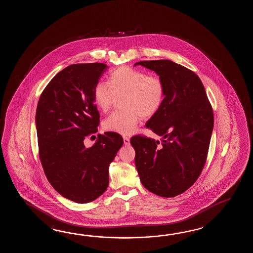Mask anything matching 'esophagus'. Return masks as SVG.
<instances>
[{
    "instance_id": "34e87169",
    "label": "esophagus",
    "mask_w": 253,
    "mask_h": 253,
    "mask_svg": "<svg viewBox=\"0 0 253 253\" xmlns=\"http://www.w3.org/2000/svg\"><path fill=\"white\" fill-rule=\"evenodd\" d=\"M123 139H124L125 145H130V138H129L128 136H123Z\"/></svg>"
}]
</instances>
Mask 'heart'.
I'll return each mask as SVG.
<instances>
[{
	"label": "heart",
	"mask_w": 253,
	"mask_h": 253,
	"mask_svg": "<svg viewBox=\"0 0 253 253\" xmlns=\"http://www.w3.org/2000/svg\"><path fill=\"white\" fill-rule=\"evenodd\" d=\"M166 85L159 76L148 75L144 70L122 66L110 71L107 82L97 84L94 99L97 107L107 113L121 98L122 112L110 115L103 123L107 131L130 134L141 117L149 119L161 108L166 97Z\"/></svg>",
	"instance_id": "1"
}]
</instances>
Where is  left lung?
Segmentation results:
<instances>
[{
    "label": "left lung",
    "instance_id": "8db88e82",
    "mask_svg": "<svg viewBox=\"0 0 253 253\" xmlns=\"http://www.w3.org/2000/svg\"><path fill=\"white\" fill-rule=\"evenodd\" d=\"M163 79L166 97L146 127L162 142L142 134L130 142L140 181L151 193L174 197L188 190L201 174L207 159L213 128V112L205 86L194 71L172 60L136 62Z\"/></svg>",
    "mask_w": 253,
    "mask_h": 253
}]
</instances>
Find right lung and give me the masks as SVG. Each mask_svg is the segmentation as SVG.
<instances>
[{
  "label": "right lung",
  "mask_w": 253,
  "mask_h": 253,
  "mask_svg": "<svg viewBox=\"0 0 253 253\" xmlns=\"http://www.w3.org/2000/svg\"><path fill=\"white\" fill-rule=\"evenodd\" d=\"M108 68L104 63L65 68L44 88L36 110L44 173L60 195L78 204L92 202L107 190L109 165L124 143L118 133L106 132L91 147L84 145L99 126L94 89Z\"/></svg>",
  "instance_id": "obj_1"
}]
</instances>
